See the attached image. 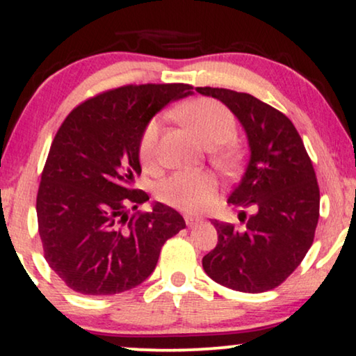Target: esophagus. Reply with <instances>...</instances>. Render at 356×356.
I'll list each match as a JSON object with an SVG mask.
<instances>
[{"mask_svg":"<svg viewBox=\"0 0 356 356\" xmlns=\"http://www.w3.org/2000/svg\"><path fill=\"white\" fill-rule=\"evenodd\" d=\"M199 223V220L197 218H194V217H186V225H188V228H194Z\"/></svg>","mask_w":356,"mask_h":356,"instance_id":"34e87169","label":"esophagus"}]
</instances>
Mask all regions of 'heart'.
<instances>
[{
  "label": "heart",
  "instance_id": "b5f03b06",
  "mask_svg": "<svg viewBox=\"0 0 356 356\" xmlns=\"http://www.w3.org/2000/svg\"><path fill=\"white\" fill-rule=\"evenodd\" d=\"M181 118L196 131L199 139L209 149L220 147L236 136V120L230 110L218 100L197 99L189 102L179 111ZM160 120L154 118L145 126L139 140V159L145 168H154L159 157ZM230 154L218 150L213 162L218 167L230 163ZM218 184L216 178L201 172H179L160 183L159 199L184 212H202L216 202Z\"/></svg>",
  "mask_w": 356,
  "mask_h": 356
}]
</instances>
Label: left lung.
Listing matches in <instances>:
<instances>
[{
    "label": "left lung",
    "instance_id": "left-lung-1",
    "mask_svg": "<svg viewBox=\"0 0 356 356\" xmlns=\"http://www.w3.org/2000/svg\"><path fill=\"white\" fill-rule=\"evenodd\" d=\"M196 90L225 104L245 128L250 160L228 202L257 209L245 230L213 222L218 243L202 257V267L212 280L232 290H272L301 264L313 245L319 218L313 163L293 123L274 106L245 92Z\"/></svg>",
    "mask_w": 356,
    "mask_h": 356
}]
</instances>
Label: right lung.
<instances>
[{
    "label": "right lung",
    "mask_w": 356,
    "mask_h": 356,
    "mask_svg": "<svg viewBox=\"0 0 356 356\" xmlns=\"http://www.w3.org/2000/svg\"><path fill=\"white\" fill-rule=\"evenodd\" d=\"M189 84L123 86L77 105L53 139L37 194L48 266L82 295H115L147 279L165 241L186 227L162 202L129 216L149 196L134 188L139 140L152 116Z\"/></svg>",
    "instance_id": "1"
}]
</instances>
